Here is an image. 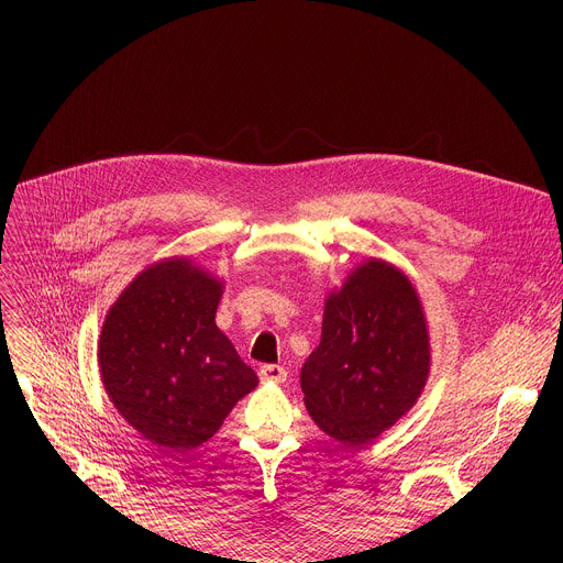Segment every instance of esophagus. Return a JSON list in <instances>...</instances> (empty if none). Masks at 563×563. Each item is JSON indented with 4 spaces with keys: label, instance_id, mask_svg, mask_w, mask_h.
I'll return each mask as SVG.
<instances>
[{
    "label": "esophagus",
    "instance_id": "esophagus-1",
    "mask_svg": "<svg viewBox=\"0 0 563 563\" xmlns=\"http://www.w3.org/2000/svg\"><path fill=\"white\" fill-rule=\"evenodd\" d=\"M257 374L262 380H269V383H283L287 378V369L283 365H262Z\"/></svg>",
    "mask_w": 563,
    "mask_h": 563
}]
</instances>
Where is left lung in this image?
Instances as JSON below:
<instances>
[{
	"label": "left lung",
	"instance_id": "1",
	"mask_svg": "<svg viewBox=\"0 0 563 563\" xmlns=\"http://www.w3.org/2000/svg\"><path fill=\"white\" fill-rule=\"evenodd\" d=\"M429 335L410 280L369 260L327 299L321 342L301 367L310 418L351 448L367 445L418 401Z\"/></svg>",
	"mask_w": 563,
	"mask_h": 563
}]
</instances>
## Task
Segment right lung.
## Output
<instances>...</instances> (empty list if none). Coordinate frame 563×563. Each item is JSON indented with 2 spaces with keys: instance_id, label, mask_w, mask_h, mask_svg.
Instances as JSON below:
<instances>
[{
  "instance_id": "right-lung-1",
  "label": "right lung",
  "mask_w": 563,
  "mask_h": 563,
  "mask_svg": "<svg viewBox=\"0 0 563 563\" xmlns=\"http://www.w3.org/2000/svg\"><path fill=\"white\" fill-rule=\"evenodd\" d=\"M219 299L217 278L175 257L141 272L104 319V390L162 452L202 445L257 386V374L217 327Z\"/></svg>"
}]
</instances>
